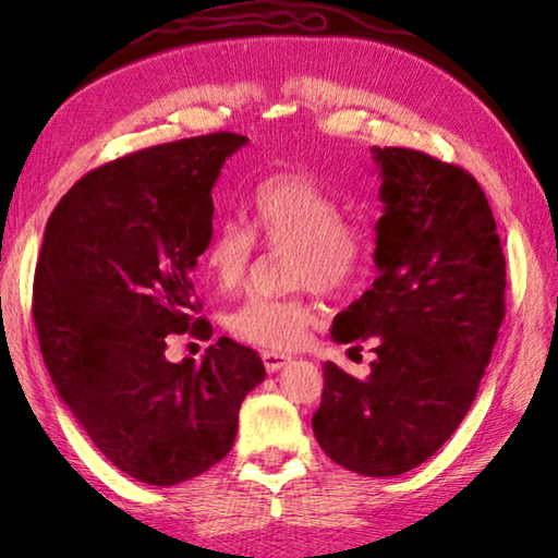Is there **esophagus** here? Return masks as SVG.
I'll list each match as a JSON object with an SVG mask.
<instances>
[{
  "label": "esophagus",
  "instance_id": "1",
  "mask_svg": "<svg viewBox=\"0 0 558 558\" xmlns=\"http://www.w3.org/2000/svg\"><path fill=\"white\" fill-rule=\"evenodd\" d=\"M292 362V356L288 354H278V352H263V364H266L268 372H280L282 366H288Z\"/></svg>",
  "mask_w": 558,
  "mask_h": 558
}]
</instances>
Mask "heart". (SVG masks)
<instances>
[{
	"label": "heart",
	"instance_id": "b5f03b06",
	"mask_svg": "<svg viewBox=\"0 0 558 558\" xmlns=\"http://www.w3.org/2000/svg\"><path fill=\"white\" fill-rule=\"evenodd\" d=\"M251 229L221 221L204 248V266L221 290L231 292L248 278L259 239L286 253L288 286H310L327 295L344 292L369 263L364 226L342 214V204L315 174L286 169L258 182L248 199ZM315 323V310L302 292L251 295L229 315V329L266 349H292Z\"/></svg>",
	"mask_w": 558,
	"mask_h": 558
}]
</instances>
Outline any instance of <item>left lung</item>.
Returning <instances> with one entry per match:
<instances>
[{
  "instance_id": "obj_1",
  "label": "left lung",
  "mask_w": 558,
  "mask_h": 558,
  "mask_svg": "<svg viewBox=\"0 0 558 558\" xmlns=\"http://www.w3.org/2000/svg\"><path fill=\"white\" fill-rule=\"evenodd\" d=\"M379 276L335 317L339 344L372 342L369 376L325 362L313 430L337 465L393 477L426 462L475 401L505 319V253L475 177L418 149L374 147Z\"/></svg>"
}]
</instances>
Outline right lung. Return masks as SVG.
I'll use <instances>...</instances> for the list:
<instances>
[{"mask_svg":"<svg viewBox=\"0 0 558 558\" xmlns=\"http://www.w3.org/2000/svg\"><path fill=\"white\" fill-rule=\"evenodd\" d=\"M248 137L211 132L93 169L56 206L34 272V325L61 399L96 448L140 483L169 487L229 456L245 393L266 379L253 349L221 337L172 364V335L209 339L196 317V258L211 189Z\"/></svg>","mask_w":558,"mask_h":558,"instance_id":"1","label":"right lung"}]
</instances>
